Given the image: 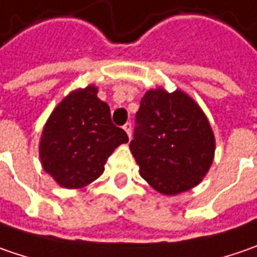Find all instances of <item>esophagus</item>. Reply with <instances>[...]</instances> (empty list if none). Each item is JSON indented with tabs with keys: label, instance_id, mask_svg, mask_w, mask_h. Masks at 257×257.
I'll return each mask as SVG.
<instances>
[{
	"label": "esophagus",
	"instance_id": "34e87169",
	"mask_svg": "<svg viewBox=\"0 0 257 257\" xmlns=\"http://www.w3.org/2000/svg\"><path fill=\"white\" fill-rule=\"evenodd\" d=\"M123 129H125V132L128 134V137L131 138V135H132V123H131V122H126V123L123 125Z\"/></svg>",
	"mask_w": 257,
	"mask_h": 257
}]
</instances>
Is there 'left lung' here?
I'll list each match as a JSON object with an SVG mask.
<instances>
[{
	"instance_id": "1",
	"label": "left lung",
	"mask_w": 257,
	"mask_h": 257,
	"mask_svg": "<svg viewBox=\"0 0 257 257\" xmlns=\"http://www.w3.org/2000/svg\"><path fill=\"white\" fill-rule=\"evenodd\" d=\"M214 144L206 115L184 92L155 89L141 99L129 148L157 191L174 195L195 187L213 162Z\"/></svg>"
}]
</instances>
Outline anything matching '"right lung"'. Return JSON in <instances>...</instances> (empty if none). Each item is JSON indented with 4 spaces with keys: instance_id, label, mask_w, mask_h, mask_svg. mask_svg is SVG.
I'll return each instance as SVG.
<instances>
[{
    "instance_id": "obj_1",
    "label": "right lung",
    "mask_w": 257,
    "mask_h": 257,
    "mask_svg": "<svg viewBox=\"0 0 257 257\" xmlns=\"http://www.w3.org/2000/svg\"><path fill=\"white\" fill-rule=\"evenodd\" d=\"M95 86L66 96L53 110L40 141L43 168L64 188H82L99 178L110 154L128 142L112 123L110 109Z\"/></svg>"
}]
</instances>
